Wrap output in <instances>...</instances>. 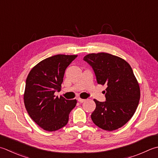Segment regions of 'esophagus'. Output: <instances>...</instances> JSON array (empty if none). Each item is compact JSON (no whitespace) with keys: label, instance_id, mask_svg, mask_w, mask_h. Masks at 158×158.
Returning <instances> with one entry per match:
<instances>
[{"label":"esophagus","instance_id":"34e87169","mask_svg":"<svg viewBox=\"0 0 158 158\" xmlns=\"http://www.w3.org/2000/svg\"><path fill=\"white\" fill-rule=\"evenodd\" d=\"M85 101H86V99H83V98H78V101L79 102V103H83V102H85Z\"/></svg>","mask_w":158,"mask_h":158}]
</instances>
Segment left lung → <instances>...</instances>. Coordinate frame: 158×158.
<instances>
[{
  "label": "left lung",
  "instance_id": "left-lung-1",
  "mask_svg": "<svg viewBox=\"0 0 158 158\" xmlns=\"http://www.w3.org/2000/svg\"><path fill=\"white\" fill-rule=\"evenodd\" d=\"M93 69L98 84L106 85V101L94 99L91 114L94 124L112 131L125 125L136 110L140 89L131 67L127 61L107 52L86 55L83 58Z\"/></svg>",
  "mask_w": 158,
  "mask_h": 158
}]
</instances>
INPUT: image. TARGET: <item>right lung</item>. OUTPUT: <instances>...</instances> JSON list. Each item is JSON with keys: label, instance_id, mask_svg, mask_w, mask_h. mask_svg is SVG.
Listing matches in <instances>:
<instances>
[{"label": "right lung", "instance_id": "add662e5", "mask_svg": "<svg viewBox=\"0 0 158 158\" xmlns=\"http://www.w3.org/2000/svg\"><path fill=\"white\" fill-rule=\"evenodd\" d=\"M77 55H56L44 59L31 70L26 80L24 103L34 122L47 131L66 126L77 100L55 95L60 90L66 68Z\"/></svg>", "mask_w": 158, "mask_h": 158}]
</instances>
